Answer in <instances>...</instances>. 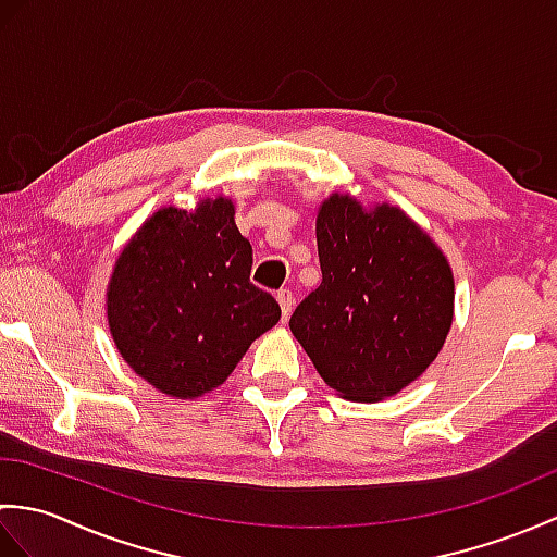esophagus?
Wrapping results in <instances>:
<instances>
[{
    "instance_id": "esophagus-1",
    "label": "esophagus",
    "mask_w": 557,
    "mask_h": 557,
    "mask_svg": "<svg viewBox=\"0 0 557 557\" xmlns=\"http://www.w3.org/2000/svg\"><path fill=\"white\" fill-rule=\"evenodd\" d=\"M277 301H280V309H282V321H287L292 309H294V294L285 287L277 292Z\"/></svg>"
}]
</instances>
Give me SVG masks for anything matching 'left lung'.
<instances>
[{"mask_svg": "<svg viewBox=\"0 0 557 557\" xmlns=\"http://www.w3.org/2000/svg\"><path fill=\"white\" fill-rule=\"evenodd\" d=\"M323 282L289 327L323 381L354 401L397 395L429 369L453 325L447 258L395 206L333 194L318 208Z\"/></svg>", "mask_w": 557, "mask_h": 557, "instance_id": "8db88e82", "label": "left lung"}]
</instances>
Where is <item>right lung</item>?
I'll use <instances>...</instances> for the list:
<instances>
[{"mask_svg": "<svg viewBox=\"0 0 557 557\" xmlns=\"http://www.w3.org/2000/svg\"><path fill=\"white\" fill-rule=\"evenodd\" d=\"M251 265L230 198L152 212L108 285V323L122 359L176 399L220 387L251 342L280 321V304L248 280Z\"/></svg>", "mask_w": 557, "mask_h": 557, "instance_id": "add662e5", "label": "right lung"}]
</instances>
